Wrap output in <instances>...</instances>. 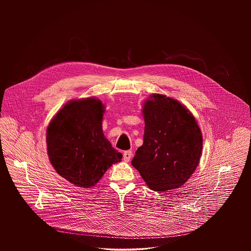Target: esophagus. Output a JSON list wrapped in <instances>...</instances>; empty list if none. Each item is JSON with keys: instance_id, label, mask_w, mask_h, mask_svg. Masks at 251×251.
<instances>
[{"instance_id": "34e87169", "label": "esophagus", "mask_w": 251, "mask_h": 251, "mask_svg": "<svg viewBox=\"0 0 251 251\" xmlns=\"http://www.w3.org/2000/svg\"><path fill=\"white\" fill-rule=\"evenodd\" d=\"M131 155H132V152L131 151H126L123 152V160L125 162H129L130 159H131Z\"/></svg>"}]
</instances>
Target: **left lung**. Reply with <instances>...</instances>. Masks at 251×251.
<instances>
[{
	"instance_id": "left-lung-1",
	"label": "left lung",
	"mask_w": 251,
	"mask_h": 251,
	"mask_svg": "<svg viewBox=\"0 0 251 251\" xmlns=\"http://www.w3.org/2000/svg\"><path fill=\"white\" fill-rule=\"evenodd\" d=\"M144 142L131 160L154 191L179 188L200 163L202 135L194 116L174 99L153 94L143 108Z\"/></svg>"
}]
</instances>
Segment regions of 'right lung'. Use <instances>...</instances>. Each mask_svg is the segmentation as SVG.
<instances>
[{
  "instance_id": "right-lung-1",
  "label": "right lung",
  "mask_w": 251,
  "mask_h": 251,
  "mask_svg": "<svg viewBox=\"0 0 251 251\" xmlns=\"http://www.w3.org/2000/svg\"><path fill=\"white\" fill-rule=\"evenodd\" d=\"M103 108L95 98L73 100L60 110L47 129L50 164L61 177L79 187L94 186L122 158L102 132Z\"/></svg>"
}]
</instances>
